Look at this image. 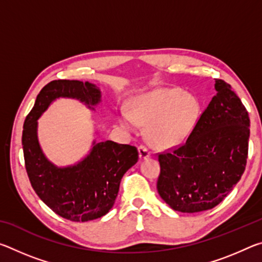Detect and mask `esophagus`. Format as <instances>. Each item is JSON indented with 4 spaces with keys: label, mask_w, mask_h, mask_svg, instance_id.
<instances>
[{
    "label": "esophagus",
    "mask_w": 262,
    "mask_h": 262,
    "mask_svg": "<svg viewBox=\"0 0 262 262\" xmlns=\"http://www.w3.org/2000/svg\"><path fill=\"white\" fill-rule=\"evenodd\" d=\"M139 154H140V158L141 159H145L150 157V151L147 147L144 145H140L139 147Z\"/></svg>",
    "instance_id": "34e87169"
}]
</instances>
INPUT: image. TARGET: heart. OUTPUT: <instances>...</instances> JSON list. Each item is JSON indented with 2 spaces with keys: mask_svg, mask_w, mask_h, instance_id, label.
I'll list each match as a JSON object with an SVG mask.
<instances>
[{
  "mask_svg": "<svg viewBox=\"0 0 262 262\" xmlns=\"http://www.w3.org/2000/svg\"><path fill=\"white\" fill-rule=\"evenodd\" d=\"M201 104L178 88H159L132 101V112L121 111L119 121L134 130L137 121L148 125L150 143L161 149L179 147L187 141L200 119Z\"/></svg>",
  "mask_w": 262,
  "mask_h": 262,
  "instance_id": "b5f03b06",
  "label": "heart"
}]
</instances>
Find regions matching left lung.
Returning <instances> with one entry per match:
<instances>
[{"label": "left lung", "mask_w": 262, "mask_h": 262, "mask_svg": "<svg viewBox=\"0 0 262 262\" xmlns=\"http://www.w3.org/2000/svg\"><path fill=\"white\" fill-rule=\"evenodd\" d=\"M215 89L187 141L158 155V194L177 211L192 214L216 207L245 171L248 113L230 84L216 79Z\"/></svg>", "instance_id": "8db88e82"}]
</instances>
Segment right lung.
Returning a JSON list of instances; mask_svg holds the SVG:
<instances>
[{
    "instance_id": "add662e5",
    "label": "right lung",
    "mask_w": 262,
    "mask_h": 262,
    "mask_svg": "<svg viewBox=\"0 0 262 262\" xmlns=\"http://www.w3.org/2000/svg\"><path fill=\"white\" fill-rule=\"evenodd\" d=\"M57 98L77 99L90 110L101 101L95 84L69 79L52 81L41 89L25 119L23 144L25 168L34 192L61 217L88 222L107 214L118 196L123 174L135 165L139 151L113 141L92 142L85 157L74 165L56 166L42 152L38 140V119Z\"/></svg>"
}]
</instances>
